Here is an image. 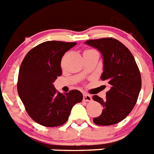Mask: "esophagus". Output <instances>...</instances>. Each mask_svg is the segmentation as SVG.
Here are the masks:
<instances>
[{"mask_svg":"<svg viewBox=\"0 0 154 154\" xmlns=\"http://www.w3.org/2000/svg\"><path fill=\"white\" fill-rule=\"evenodd\" d=\"M83 100L85 102H91L92 100V98L90 95H88V94H84L83 95Z\"/></svg>","mask_w":154,"mask_h":154,"instance_id":"obj_1","label":"esophagus"}]
</instances>
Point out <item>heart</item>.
<instances>
[{
  "instance_id": "b5f03b06",
  "label": "heart",
  "mask_w": 154,
  "mask_h": 154,
  "mask_svg": "<svg viewBox=\"0 0 154 154\" xmlns=\"http://www.w3.org/2000/svg\"><path fill=\"white\" fill-rule=\"evenodd\" d=\"M94 50H86V51H85V53H87V52H90V51H93Z\"/></svg>"
}]
</instances>
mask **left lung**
Masks as SVG:
<instances>
[{
  "mask_svg": "<svg viewBox=\"0 0 154 154\" xmlns=\"http://www.w3.org/2000/svg\"><path fill=\"white\" fill-rule=\"evenodd\" d=\"M85 43L102 53L104 67L101 80L110 87L106 99L93 95V100L103 106L101 115L93 121L103 126L119 123L131 113L139 97L142 86L139 67L129 49L117 39L106 37Z\"/></svg>",
  "mask_w": 154,
  "mask_h": 154,
  "instance_id": "1",
  "label": "left lung"
}]
</instances>
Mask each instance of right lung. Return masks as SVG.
I'll return each mask as SVG.
<instances>
[{"label": "right lung", "instance_id": "add662e5", "mask_svg": "<svg viewBox=\"0 0 154 154\" xmlns=\"http://www.w3.org/2000/svg\"><path fill=\"white\" fill-rule=\"evenodd\" d=\"M76 45L75 42L45 41L31 49L22 62L18 94L29 117L41 125H63L69 118L72 107L83 99L78 90L62 94L53 85L62 75V58Z\"/></svg>", "mask_w": 154, "mask_h": 154}]
</instances>
